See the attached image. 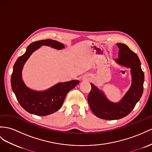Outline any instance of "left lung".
<instances>
[{
    "label": "left lung",
    "mask_w": 152,
    "mask_h": 152,
    "mask_svg": "<svg viewBox=\"0 0 152 152\" xmlns=\"http://www.w3.org/2000/svg\"><path fill=\"white\" fill-rule=\"evenodd\" d=\"M119 58L117 63L131 69L132 85L122 100L118 103L109 102L103 92L91 84V91L88 95V103L91 110L98 118L107 119H119L129 114L141 98L145 80L138 56L124 44H117Z\"/></svg>",
    "instance_id": "8db88e82"
}]
</instances>
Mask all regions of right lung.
<instances>
[{"label":"right lung","mask_w":152,"mask_h":152,"mask_svg":"<svg viewBox=\"0 0 152 152\" xmlns=\"http://www.w3.org/2000/svg\"><path fill=\"white\" fill-rule=\"evenodd\" d=\"M41 45H48L57 49H61L64 45L53 40H42L31 44L26 53L15 62L11 77V84L18 103L30 114L44 116L51 114L61 108L66 95L80 82L72 80L59 83L45 91L37 92L27 87L22 80V70L25 62L34 50Z\"/></svg>","instance_id":"add662e5"}]
</instances>
